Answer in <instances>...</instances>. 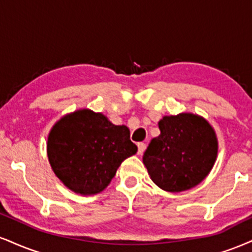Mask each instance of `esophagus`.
I'll use <instances>...</instances> for the list:
<instances>
[{
	"label": "esophagus",
	"instance_id": "34e87169",
	"mask_svg": "<svg viewBox=\"0 0 252 252\" xmlns=\"http://www.w3.org/2000/svg\"><path fill=\"white\" fill-rule=\"evenodd\" d=\"M137 148H138V151H137V154L138 155H142V154H143V151L145 150V144L144 143H137Z\"/></svg>",
	"mask_w": 252,
	"mask_h": 252
}]
</instances>
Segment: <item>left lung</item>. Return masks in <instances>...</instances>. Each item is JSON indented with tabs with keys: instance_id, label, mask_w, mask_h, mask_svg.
Returning a JSON list of instances; mask_svg holds the SVG:
<instances>
[{
	"instance_id": "8db88e82",
	"label": "left lung",
	"mask_w": 252,
	"mask_h": 252,
	"mask_svg": "<svg viewBox=\"0 0 252 252\" xmlns=\"http://www.w3.org/2000/svg\"><path fill=\"white\" fill-rule=\"evenodd\" d=\"M160 134L143 155L151 181L168 192H182L198 186L216 162L218 139L204 117L192 113L163 116Z\"/></svg>"
}]
</instances>
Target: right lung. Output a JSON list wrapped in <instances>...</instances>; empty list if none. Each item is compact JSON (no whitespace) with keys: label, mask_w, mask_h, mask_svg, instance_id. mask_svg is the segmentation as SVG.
Here are the masks:
<instances>
[{"label":"right lung","mask_w":252,"mask_h":252,"mask_svg":"<svg viewBox=\"0 0 252 252\" xmlns=\"http://www.w3.org/2000/svg\"><path fill=\"white\" fill-rule=\"evenodd\" d=\"M137 153L126 126H115L102 113L78 109L50 129L47 155L56 177L83 196L109 186L121 163Z\"/></svg>","instance_id":"obj_1"}]
</instances>
